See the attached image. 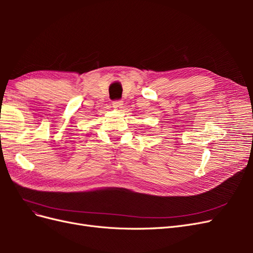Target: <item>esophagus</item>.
I'll return each mask as SVG.
<instances>
[{
  "label": "esophagus",
  "instance_id": "1",
  "mask_svg": "<svg viewBox=\"0 0 253 253\" xmlns=\"http://www.w3.org/2000/svg\"><path fill=\"white\" fill-rule=\"evenodd\" d=\"M113 108L117 109V110L121 109V108H122V101H121V100H116V101H114V102H113Z\"/></svg>",
  "mask_w": 253,
  "mask_h": 253
}]
</instances>
